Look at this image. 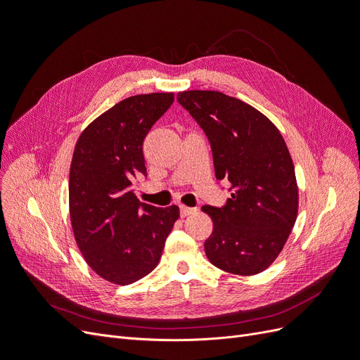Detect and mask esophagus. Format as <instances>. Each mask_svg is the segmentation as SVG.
<instances>
[{"instance_id": "esophagus-1", "label": "esophagus", "mask_w": 360, "mask_h": 360, "mask_svg": "<svg viewBox=\"0 0 360 360\" xmlns=\"http://www.w3.org/2000/svg\"><path fill=\"white\" fill-rule=\"evenodd\" d=\"M197 212V209H191V207H186V205H180V216L181 217H186L192 213Z\"/></svg>"}]
</instances>
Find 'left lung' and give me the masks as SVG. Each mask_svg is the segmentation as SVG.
Listing matches in <instances>:
<instances>
[{
  "label": "left lung",
  "mask_w": 360,
  "mask_h": 360,
  "mask_svg": "<svg viewBox=\"0 0 360 360\" xmlns=\"http://www.w3.org/2000/svg\"><path fill=\"white\" fill-rule=\"evenodd\" d=\"M177 101L209 139L216 179L233 191L225 205L202 207L213 221L205 255L228 274L257 275L276 259L297 217L285 141L266 115L221 91H181Z\"/></svg>",
  "instance_id": "1"
}]
</instances>
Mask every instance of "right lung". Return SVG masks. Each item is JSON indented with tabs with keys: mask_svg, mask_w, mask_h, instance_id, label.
Masks as SVG:
<instances>
[{
	"mask_svg": "<svg viewBox=\"0 0 360 360\" xmlns=\"http://www.w3.org/2000/svg\"><path fill=\"white\" fill-rule=\"evenodd\" d=\"M174 102V93L127 97L97 117L76 143L69 180L73 234L89 266L103 279L127 285L153 270L177 205L141 202L134 189L146 177L144 139Z\"/></svg>",
	"mask_w": 360,
	"mask_h": 360,
	"instance_id": "add662e5",
	"label": "right lung"
}]
</instances>
